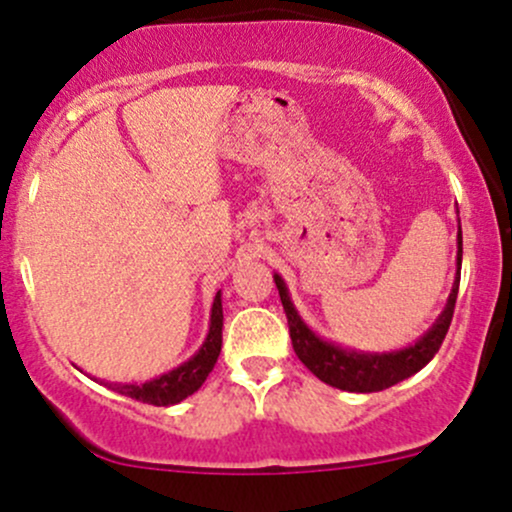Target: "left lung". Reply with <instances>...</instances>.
<instances>
[{
    "mask_svg": "<svg viewBox=\"0 0 512 512\" xmlns=\"http://www.w3.org/2000/svg\"><path fill=\"white\" fill-rule=\"evenodd\" d=\"M459 274H462V226H459L457 233V274H454V284L452 291H449L445 308H442V313L432 323L428 333L420 335L413 345L391 352L350 350V347H342L338 342L323 340L299 316V311H296L294 301L289 296V289H286L284 279L279 274H274V284H277L279 299H282L286 318H289L291 345H294L296 357L320 381L335 386V389L352 393H372L389 389V386L398 384V381L420 372L437 355V350H440L442 340H445L449 330V323H452L454 303H457L459 291Z\"/></svg>",
    "mask_w": 512,
    "mask_h": 512,
    "instance_id": "obj_1",
    "label": "left lung"
}]
</instances>
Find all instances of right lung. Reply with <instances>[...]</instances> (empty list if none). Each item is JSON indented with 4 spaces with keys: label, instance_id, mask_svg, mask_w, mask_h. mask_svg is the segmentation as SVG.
Masks as SVG:
<instances>
[{
    "label": "right lung",
    "instance_id": "obj_1",
    "mask_svg": "<svg viewBox=\"0 0 512 512\" xmlns=\"http://www.w3.org/2000/svg\"><path fill=\"white\" fill-rule=\"evenodd\" d=\"M223 345V306H221V291L216 294L211 306V323L209 333H206L204 345L199 352L182 362L179 367L170 369V372L155 376V379L143 381V384H121V381H106L111 391L121 393V396L136 398V401L153 403V406H174V403L184 401L192 396L194 391L201 389L206 376L211 374L213 364H216L218 355H221Z\"/></svg>",
    "mask_w": 512,
    "mask_h": 512
}]
</instances>
